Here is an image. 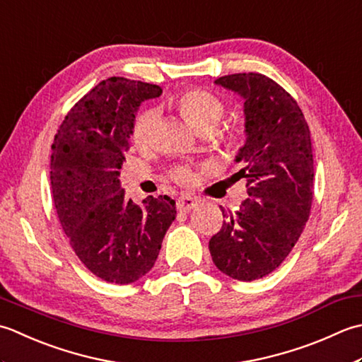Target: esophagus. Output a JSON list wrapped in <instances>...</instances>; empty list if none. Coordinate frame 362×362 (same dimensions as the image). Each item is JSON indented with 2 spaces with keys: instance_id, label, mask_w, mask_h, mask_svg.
<instances>
[{
  "instance_id": "obj_1",
  "label": "esophagus",
  "mask_w": 362,
  "mask_h": 362,
  "mask_svg": "<svg viewBox=\"0 0 362 362\" xmlns=\"http://www.w3.org/2000/svg\"><path fill=\"white\" fill-rule=\"evenodd\" d=\"M198 203H200V200H198L197 197H190V195H181L178 198V209L182 211V212H189L194 208H197Z\"/></svg>"
}]
</instances>
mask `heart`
I'll list each match as a JSON object with an SVG mask.
<instances>
[{"label":"heart","mask_w":362,"mask_h":362,"mask_svg":"<svg viewBox=\"0 0 362 362\" xmlns=\"http://www.w3.org/2000/svg\"><path fill=\"white\" fill-rule=\"evenodd\" d=\"M176 107L186 117L192 127L202 132L212 131L223 115V103L216 95L203 90V88H190V90L180 95L176 100ZM158 117V110L153 107L142 110L136 117L134 123H132L131 137L137 146L150 144ZM173 180L181 184H187L192 181V172L187 168H176L173 172Z\"/></svg>","instance_id":"obj_1"}]
</instances>
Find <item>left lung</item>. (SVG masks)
I'll return each mask as SVG.
<instances>
[{
	"mask_svg": "<svg viewBox=\"0 0 362 362\" xmlns=\"http://www.w3.org/2000/svg\"><path fill=\"white\" fill-rule=\"evenodd\" d=\"M239 93L245 115V145L235 162V180H247L248 197L234 214L225 211L222 230L209 240L220 272L253 281L281 265L308 222L313 203L311 132L289 93L261 73L216 79Z\"/></svg>",
	"mask_w": 362,
	"mask_h": 362,
	"instance_id": "left-lung-1",
	"label": "left lung"
}]
</instances>
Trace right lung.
Here are the masks:
<instances>
[{
  "instance_id": "obj_1",
  "label": "right lung",
  "mask_w": 362,
  "mask_h": 362,
  "mask_svg": "<svg viewBox=\"0 0 362 362\" xmlns=\"http://www.w3.org/2000/svg\"><path fill=\"white\" fill-rule=\"evenodd\" d=\"M160 93L142 81H101L70 109L51 145L59 222L79 261L107 283L129 284L148 274L176 217L170 197L139 206L119 180L140 103Z\"/></svg>"
}]
</instances>
